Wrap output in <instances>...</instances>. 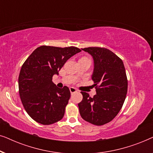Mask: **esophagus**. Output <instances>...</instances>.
Wrapping results in <instances>:
<instances>
[{
  "mask_svg": "<svg viewBox=\"0 0 153 153\" xmlns=\"http://www.w3.org/2000/svg\"><path fill=\"white\" fill-rule=\"evenodd\" d=\"M70 91L71 93H76V92L77 91V90L76 88H74L71 87V88H70Z\"/></svg>",
  "mask_w": 153,
  "mask_h": 153,
  "instance_id": "esophagus-1",
  "label": "esophagus"
}]
</instances>
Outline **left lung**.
<instances>
[{"label":"left lung","instance_id":"8db88e82","mask_svg":"<svg viewBox=\"0 0 153 153\" xmlns=\"http://www.w3.org/2000/svg\"><path fill=\"white\" fill-rule=\"evenodd\" d=\"M94 59L92 80L96 94L91 97L81 91L83 100L79 103L83 120L100 126L109 123L120 111L127 93V78L123 60L111 51L103 47L82 49Z\"/></svg>","mask_w":153,"mask_h":153}]
</instances>
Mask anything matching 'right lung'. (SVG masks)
Wrapping results in <instances>:
<instances>
[{"instance_id":"right-lung-1","label":"right lung","mask_w":153,"mask_h":153,"mask_svg":"<svg viewBox=\"0 0 153 153\" xmlns=\"http://www.w3.org/2000/svg\"><path fill=\"white\" fill-rule=\"evenodd\" d=\"M81 50L75 47H37L24 62L19 76V93L28 114L42 125L63 118L70 98L68 87H56L52 81L69 58Z\"/></svg>"}]
</instances>
